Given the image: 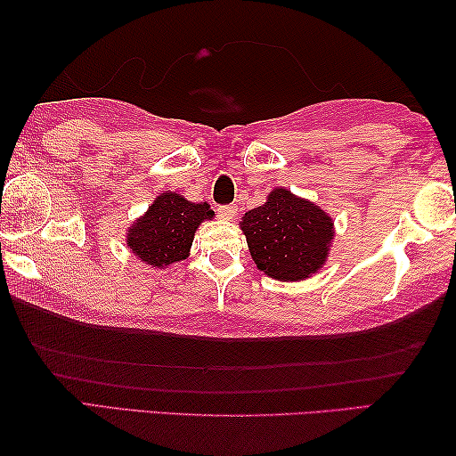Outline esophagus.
<instances>
[{"instance_id": "obj_1", "label": "esophagus", "mask_w": 456, "mask_h": 456, "mask_svg": "<svg viewBox=\"0 0 456 456\" xmlns=\"http://www.w3.org/2000/svg\"><path fill=\"white\" fill-rule=\"evenodd\" d=\"M216 212H218L222 220H232L236 216V206H218L216 208Z\"/></svg>"}]
</instances>
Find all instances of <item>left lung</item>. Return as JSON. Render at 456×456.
Masks as SVG:
<instances>
[{
	"instance_id": "8db88e82",
	"label": "left lung",
	"mask_w": 456,
	"mask_h": 456,
	"mask_svg": "<svg viewBox=\"0 0 456 456\" xmlns=\"http://www.w3.org/2000/svg\"><path fill=\"white\" fill-rule=\"evenodd\" d=\"M240 226L256 266L279 281H303L317 273L333 236L330 216L282 188L246 212Z\"/></svg>"
}]
</instances>
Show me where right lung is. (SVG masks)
Here are the masks:
<instances>
[{
    "mask_svg": "<svg viewBox=\"0 0 456 456\" xmlns=\"http://www.w3.org/2000/svg\"><path fill=\"white\" fill-rule=\"evenodd\" d=\"M214 218L206 204H191L179 193H163L143 218L133 224L126 246L143 263L163 268L188 256L193 232L204 220Z\"/></svg>",
    "mask_w": 456,
    "mask_h": 456,
    "instance_id": "right-lung-1",
    "label": "right lung"
}]
</instances>
